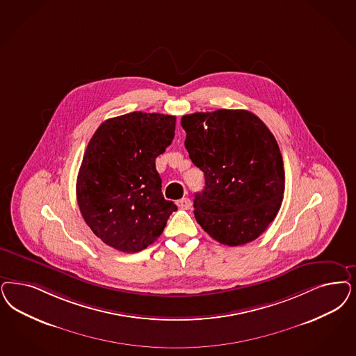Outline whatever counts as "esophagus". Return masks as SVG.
<instances>
[{
    "label": "esophagus",
    "instance_id": "1",
    "mask_svg": "<svg viewBox=\"0 0 356 356\" xmlns=\"http://www.w3.org/2000/svg\"><path fill=\"white\" fill-rule=\"evenodd\" d=\"M177 207L179 208L185 209V210H188V209L192 208V201L189 200V198H181V200H179L177 201Z\"/></svg>",
    "mask_w": 356,
    "mask_h": 356
}]
</instances>
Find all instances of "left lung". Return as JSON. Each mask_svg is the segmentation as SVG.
<instances>
[{
	"instance_id": "left-lung-1",
	"label": "left lung",
	"mask_w": 356,
	"mask_h": 356,
	"mask_svg": "<svg viewBox=\"0 0 356 356\" xmlns=\"http://www.w3.org/2000/svg\"><path fill=\"white\" fill-rule=\"evenodd\" d=\"M185 148L204 172L205 188L195 195V217L226 245L252 242L282 207L285 173L270 129L248 111L193 113L181 118Z\"/></svg>"
}]
</instances>
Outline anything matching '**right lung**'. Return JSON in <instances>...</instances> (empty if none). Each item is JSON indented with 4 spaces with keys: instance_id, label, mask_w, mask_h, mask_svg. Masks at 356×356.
Returning <instances> with one entry per match:
<instances>
[{
    "instance_id": "obj_1",
    "label": "right lung",
    "mask_w": 356,
    "mask_h": 356,
    "mask_svg": "<svg viewBox=\"0 0 356 356\" xmlns=\"http://www.w3.org/2000/svg\"><path fill=\"white\" fill-rule=\"evenodd\" d=\"M176 117L134 111L101 123L76 183L81 216L98 238L139 252L163 233L177 207L161 193L155 159L172 143Z\"/></svg>"
}]
</instances>
